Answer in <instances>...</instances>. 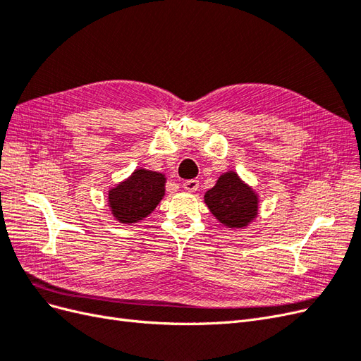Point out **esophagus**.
Instances as JSON below:
<instances>
[{
	"instance_id": "esophagus-1",
	"label": "esophagus",
	"mask_w": 361,
	"mask_h": 361,
	"mask_svg": "<svg viewBox=\"0 0 361 361\" xmlns=\"http://www.w3.org/2000/svg\"><path fill=\"white\" fill-rule=\"evenodd\" d=\"M183 188L187 190V191H190V192L197 191V188H199V180H197V179H188V180H185V182H183Z\"/></svg>"
}]
</instances>
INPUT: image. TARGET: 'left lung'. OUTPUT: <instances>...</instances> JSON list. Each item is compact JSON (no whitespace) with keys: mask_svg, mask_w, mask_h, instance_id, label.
I'll return each instance as SVG.
<instances>
[{"mask_svg":"<svg viewBox=\"0 0 361 361\" xmlns=\"http://www.w3.org/2000/svg\"><path fill=\"white\" fill-rule=\"evenodd\" d=\"M204 202L218 221L228 227H244L257 214L256 194L233 171L220 176L204 194Z\"/></svg>","mask_w":361,"mask_h":361,"instance_id":"1","label":"left lung"}]
</instances>
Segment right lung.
I'll return each mask as SVG.
<instances>
[{"instance_id": "1", "label": "right lung", "mask_w": 361, "mask_h": 361, "mask_svg": "<svg viewBox=\"0 0 361 361\" xmlns=\"http://www.w3.org/2000/svg\"><path fill=\"white\" fill-rule=\"evenodd\" d=\"M164 182L161 173L135 170L128 180L110 191L113 215L122 223H135L147 216L162 199Z\"/></svg>"}]
</instances>
